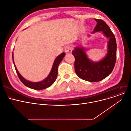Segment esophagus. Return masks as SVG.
Masks as SVG:
<instances>
[{
	"instance_id": "1",
	"label": "esophagus",
	"mask_w": 131,
	"mask_h": 131,
	"mask_svg": "<svg viewBox=\"0 0 131 131\" xmlns=\"http://www.w3.org/2000/svg\"><path fill=\"white\" fill-rule=\"evenodd\" d=\"M64 51L68 53H71L72 52V48L71 47V46L70 45H67L65 47Z\"/></svg>"
}]
</instances>
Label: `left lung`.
<instances>
[{"instance_id":"left-lung-1","label":"left lung","mask_w":131,"mask_h":131,"mask_svg":"<svg viewBox=\"0 0 131 131\" xmlns=\"http://www.w3.org/2000/svg\"><path fill=\"white\" fill-rule=\"evenodd\" d=\"M97 24L93 33L102 31L110 39L108 43V52L106 57L98 62H93L87 57L84 49L76 48L72 53L74 57L75 72L81 79L93 82L100 81L109 75L112 72L116 60L117 45L113 33L102 19H95Z\"/></svg>"}]
</instances>
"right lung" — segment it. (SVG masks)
Instances as JSON below:
<instances>
[{
    "label": "right lung",
    "instance_id": "right-lung-1",
    "mask_svg": "<svg viewBox=\"0 0 131 131\" xmlns=\"http://www.w3.org/2000/svg\"><path fill=\"white\" fill-rule=\"evenodd\" d=\"M65 55H66V53L64 52H63L56 59V60H54V62L53 63L52 70L49 75L47 77V78L45 79L44 80L41 82H30L23 78L18 71L17 68H16V67H15V65L14 64V59H13V52L12 57H13V61L14 64V66L15 68V70H16V71L18 76L19 79L22 82V83L24 84V85H25L26 86L30 88L39 90L44 89L50 87L52 84L55 82L58 75V68L59 64L61 62V61L62 60Z\"/></svg>",
    "mask_w": 131,
    "mask_h": 131
}]
</instances>
